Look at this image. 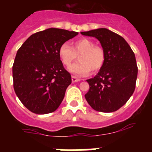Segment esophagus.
<instances>
[{"label":"esophagus","instance_id":"34e87169","mask_svg":"<svg viewBox=\"0 0 152 152\" xmlns=\"http://www.w3.org/2000/svg\"><path fill=\"white\" fill-rule=\"evenodd\" d=\"M79 81H80V79H78V78H76V76H72V82H79Z\"/></svg>","mask_w":152,"mask_h":152}]
</instances>
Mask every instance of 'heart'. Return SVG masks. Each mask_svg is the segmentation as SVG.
<instances>
[{
  "instance_id": "heart-1",
  "label": "heart",
  "mask_w": 152,
  "mask_h": 152,
  "mask_svg": "<svg viewBox=\"0 0 152 152\" xmlns=\"http://www.w3.org/2000/svg\"><path fill=\"white\" fill-rule=\"evenodd\" d=\"M59 56L65 66H70L79 56V62L69 67V70L76 76H87L90 70L96 72L104 64L105 53L102 47L95 45L94 42L87 38H81L69 44H62L59 48Z\"/></svg>"
}]
</instances>
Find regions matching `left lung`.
Returning a JSON list of instances; mask_svg holds the SVG:
<instances>
[{"mask_svg": "<svg viewBox=\"0 0 152 152\" xmlns=\"http://www.w3.org/2000/svg\"><path fill=\"white\" fill-rule=\"evenodd\" d=\"M81 34L99 39L105 53L100 71L87 80L90 90L85 95L86 100L96 111H116L126 103L135 89L138 69L134 52L121 36L107 28Z\"/></svg>", "mask_w": 152, "mask_h": 152, "instance_id": "left-lung-1", "label": "left lung"}]
</instances>
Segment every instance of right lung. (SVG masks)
I'll list each match as a JSON object with an SVG mask.
<instances>
[{
    "label": "right lung",
    "mask_w": 152,
    "mask_h": 152,
    "mask_svg": "<svg viewBox=\"0 0 152 152\" xmlns=\"http://www.w3.org/2000/svg\"><path fill=\"white\" fill-rule=\"evenodd\" d=\"M77 34L50 28L31 35L18 49L12 66L14 90L32 113H53L62 103L71 76L59 58V48Z\"/></svg>",
    "instance_id": "add662e5"
}]
</instances>
